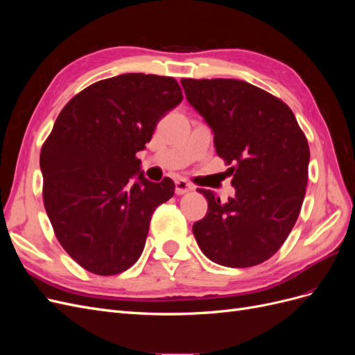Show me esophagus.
Returning a JSON list of instances; mask_svg holds the SVG:
<instances>
[{"mask_svg": "<svg viewBox=\"0 0 355 355\" xmlns=\"http://www.w3.org/2000/svg\"><path fill=\"white\" fill-rule=\"evenodd\" d=\"M192 189H194V187H192V185L189 184V182H187L185 179L176 180V188H175V191H176L178 196L187 194V192H189V191H192Z\"/></svg>", "mask_w": 355, "mask_h": 355, "instance_id": "obj_1", "label": "esophagus"}]
</instances>
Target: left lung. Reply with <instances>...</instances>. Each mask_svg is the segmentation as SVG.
<instances>
[{
  "label": "left lung",
  "instance_id": "8db88e82",
  "mask_svg": "<svg viewBox=\"0 0 355 355\" xmlns=\"http://www.w3.org/2000/svg\"><path fill=\"white\" fill-rule=\"evenodd\" d=\"M192 108L214 135L230 167L235 196L227 202L209 189V210L192 232L201 252L223 266L247 268L280 249L302 207L308 141L288 106L256 85L228 78H182Z\"/></svg>",
  "mask_w": 355,
  "mask_h": 355
}]
</instances>
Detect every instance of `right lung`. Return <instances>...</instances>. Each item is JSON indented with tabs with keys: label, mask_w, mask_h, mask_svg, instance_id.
Listing matches in <instances>:
<instances>
[{
	"label": "right lung",
	"mask_w": 355,
	"mask_h": 355,
	"mask_svg": "<svg viewBox=\"0 0 355 355\" xmlns=\"http://www.w3.org/2000/svg\"><path fill=\"white\" fill-rule=\"evenodd\" d=\"M182 99L175 78L123 73L60 111L40 154L42 200L56 239L84 270L115 275L141 257L153 213L175 184L148 180L136 153Z\"/></svg>",
	"instance_id": "right-lung-1"
}]
</instances>
